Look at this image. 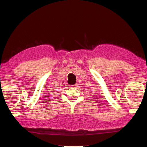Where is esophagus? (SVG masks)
<instances>
[{"instance_id":"34e87169","label":"esophagus","mask_w":147,"mask_h":147,"mask_svg":"<svg viewBox=\"0 0 147 147\" xmlns=\"http://www.w3.org/2000/svg\"><path fill=\"white\" fill-rule=\"evenodd\" d=\"M77 84H74V85H71L70 86L72 88H75V87H77Z\"/></svg>"}]
</instances>
